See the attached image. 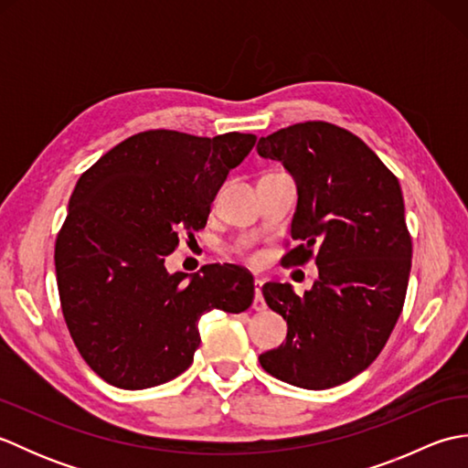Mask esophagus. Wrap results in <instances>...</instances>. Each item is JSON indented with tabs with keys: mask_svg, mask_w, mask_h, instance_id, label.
I'll return each mask as SVG.
<instances>
[{
	"mask_svg": "<svg viewBox=\"0 0 468 468\" xmlns=\"http://www.w3.org/2000/svg\"><path fill=\"white\" fill-rule=\"evenodd\" d=\"M261 287H263V282L255 280V300H253V310H255V312H263V310H267V303H265V300H263Z\"/></svg>",
	"mask_w": 468,
	"mask_h": 468,
	"instance_id": "1",
	"label": "esophagus"
}]
</instances>
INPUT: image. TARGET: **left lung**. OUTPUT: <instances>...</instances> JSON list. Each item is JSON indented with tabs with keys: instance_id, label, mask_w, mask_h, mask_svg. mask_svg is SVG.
Returning a JSON list of instances; mask_svg holds the SVG:
<instances>
[{
	"instance_id": "left-lung-1",
	"label": "left lung",
	"mask_w": 468,
	"mask_h": 468,
	"mask_svg": "<svg viewBox=\"0 0 468 468\" xmlns=\"http://www.w3.org/2000/svg\"><path fill=\"white\" fill-rule=\"evenodd\" d=\"M297 185L285 267L315 257L317 282L303 297L265 283L263 297L287 322L277 350L260 356L277 380L325 390L352 380L382 352L399 322L412 263L399 178L362 138L324 121L260 138Z\"/></svg>"
}]
</instances>
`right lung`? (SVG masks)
<instances>
[{
	"label": "right lung",
	"instance_id": "1",
	"mask_svg": "<svg viewBox=\"0 0 468 468\" xmlns=\"http://www.w3.org/2000/svg\"><path fill=\"white\" fill-rule=\"evenodd\" d=\"M255 134L213 138L146 131L126 138L78 178L56 239V280L69 335L92 370L143 390L193 364L198 320L241 314L253 275L233 263L168 273L178 233L205 229L211 203Z\"/></svg>",
	"mask_w": 468,
	"mask_h": 468
}]
</instances>
